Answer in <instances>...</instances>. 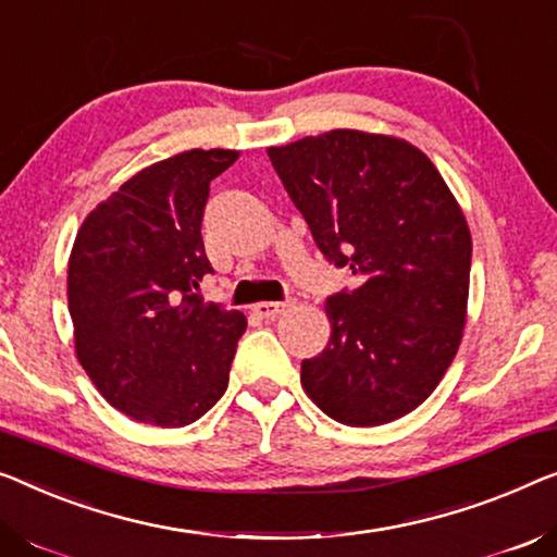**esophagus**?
Instances as JSON below:
<instances>
[{
    "mask_svg": "<svg viewBox=\"0 0 557 557\" xmlns=\"http://www.w3.org/2000/svg\"><path fill=\"white\" fill-rule=\"evenodd\" d=\"M297 302L295 300H282V302H260L255 305V312L264 320H277L280 314H287L289 310H295Z\"/></svg>",
    "mask_w": 557,
    "mask_h": 557,
    "instance_id": "34e87169",
    "label": "esophagus"
}]
</instances>
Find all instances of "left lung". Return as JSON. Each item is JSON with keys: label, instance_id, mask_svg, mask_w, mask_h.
<instances>
[{"label": "left lung", "instance_id": "left-lung-1", "mask_svg": "<svg viewBox=\"0 0 557 557\" xmlns=\"http://www.w3.org/2000/svg\"><path fill=\"white\" fill-rule=\"evenodd\" d=\"M320 252L360 285L325 302L330 343L300 383L332 420L385 425L433 395L468 320L472 237L430 157L393 135L330 129L268 149Z\"/></svg>", "mask_w": 557, "mask_h": 557}]
</instances>
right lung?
<instances>
[{
    "mask_svg": "<svg viewBox=\"0 0 557 557\" xmlns=\"http://www.w3.org/2000/svg\"><path fill=\"white\" fill-rule=\"evenodd\" d=\"M237 149H187L149 164L87 214L66 264L74 352L112 408L185 428L225 395L239 310L199 300L212 264L202 214Z\"/></svg>",
    "mask_w": 557,
    "mask_h": 557,
    "instance_id": "obj_1",
    "label": "right lung"
}]
</instances>
